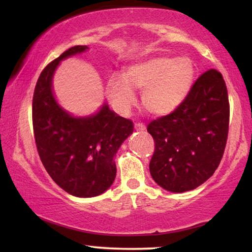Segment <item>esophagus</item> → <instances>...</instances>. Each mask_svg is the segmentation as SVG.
Segmentation results:
<instances>
[{
    "label": "esophagus",
    "mask_w": 252,
    "mask_h": 252,
    "mask_svg": "<svg viewBox=\"0 0 252 252\" xmlns=\"http://www.w3.org/2000/svg\"><path fill=\"white\" fill-rule=\"evenodd\" d=\"M134 128H135L136 130H139V132H143V130H146V126L143 125V124H135L134 125Z\"/></svg>",
    "instance_id": "34e87169"
}]
</instances>
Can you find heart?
<instances>
[{"label": "heart", "mask_w": 252, "mask_h": 252, "mask_svg": "<svg viewBox=\"0 0 252 252\" xmlns=\"http://www.w3.org/2000/svg\"><path fill=\"white\" fill-rule=\"evenodd\" d=\"M195 65L188 57H154L130 65L125 77L112 75L106 94L120 113L135 104L136 91H143L144 109L153 116L174 112L188 97L195 80Z\"/></svg>", "instance_id": "1"}]
</instances>
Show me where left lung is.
Returning <instances> with one entry per match:
<instances>
[{"label": "left lung", "mask_w": 252, "mask_h": 252, "mask_svg": "<svg viewBox=\"0 0 252 252\" xmlns=\"http://www.w3.org/2000/svg\"><path fill=\"white\" fill-rule=\"evenodd\" d=\"M228 125L225 80L220 72L209 70L174 112L148 125L155 140L149 164L155 182L171 192L192 190L204 184L221 160Z\"/></svg>", "instance_id": "obj_1"}]
</instances>
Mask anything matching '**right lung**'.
I'll return each mask as SVG.
<instances>
[{"instance_id":"add662e5","label":"right lung","mask_w":252,"mask_h":252,"mask_svg":"<svg viewBox=\"0 0 252 252\" xmlns=\"http://www.w3.org/2000/svg\"><path fill=\"white\" fill-rule=\"evenodd\" d=\"M88 49L72 47L43 68L32 108L34 137L44 168L62 189L81 198L111 187L117 173L113 159L133 133V123L110 110L106 102L95 113L74 116L56 99L53 79L61 62Z\"/></svg>"}]
</instances>
